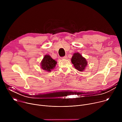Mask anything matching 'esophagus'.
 I'll return each instance as SVG.
<instances>
[{
    "label": "esophagus",
    "instance_id": "obj_1",
    "mask_svg": "<svg viewBox=\"0 0 122 122\" xmlns=\"http://www.w3.org/2000/svg\"><path fill=\"white\" fill-rule=\"evenodd\" d=\"M67 56H63L62 58V59H67Z\"/></svg>",
    "mask_w": 122,
    "mask_h": 122
}]
</instances>
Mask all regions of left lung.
I'll use <instances>...</instances> for the list:
<instances>
[{"mask_svg": "<svg viewBox=\"0 0 122 122\" xmlns=\"http://www.w3.org/2000/svg\"><path fill=\"white\" fill-rule=\"evenodd\" d=\"M71 61L75 68L79 71H83L85 70L86 66L87 65V62L86 59L79 53L73 54Z\"/></svg>", "mask_w": 122, "mask_h": 122, "instance_id": "left-lung-1", "label": "left lung"}]
</instances>
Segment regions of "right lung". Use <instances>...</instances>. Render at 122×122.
Instances as JSON below:
<instances>
[{
    "label": "right lung",
    "mask_w": 122,
    "mask_h": 122,
    "mask_svg": "<svg viewBox=\"0 0 122 122\" xmlns=\"http://www.w3.org/2000/svg\"><path fill=\"white\" fill-rule=\"evenodd\" d=\"M57 62L54 60L49 55H45L41 62V67L43 70L51 71V69H54Z\"/></svg>",
    "instance_id": "1"
}]
</instances>
